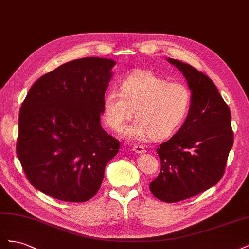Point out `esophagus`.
<instances>
[{
    "label": "esophagus",
    "instance_id": "esophagus-1",
    "mask_svg": "<svg viewBox=\"0 0 249 249\" xmlns=\"http://www.w3.org/2000/svg\"><path fill=\"white\" fill-rule=\"evenodd\" d=\"M132 150H133V152H135V153H137V154L145 153V148L143 147V146H141V145H134L132 147Z\"/></svg>",
    "mask_w": 249,
    "mask_h": 249
}]
</instances>
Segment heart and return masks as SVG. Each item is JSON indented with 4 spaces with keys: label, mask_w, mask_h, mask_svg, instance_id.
Here are the masks:
<instances>
[{
    "label": "heart",
    "mask_w": 249,
    "mask_h": 249,
    "mask_svg": "<svg viewBox=\"0 0 249 249\" xmlns=\"http://www.w3.org/2000/svg\"><path fill=\"white\" fill-rule=\"evenodd\" d=\"M192 95L180 83H169L152 71H140L124 78L119 92L111 90L102 103L103 120L118 132L127 119L137 118L126 125L123 136L141 140H161L175 134L189 114Z\"/></svg>",
    "instance_id": "obj_1"
}]
</instances>
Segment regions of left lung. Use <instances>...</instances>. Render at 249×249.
Instances as JSON below:
<instances>
[{"instance_id":"8db88e82","label":"left lung","mask_w":249,"mask_h":249,"mask_svg":"<svg viewBox=\"0 0 249 249\" xmlns=\"http://www.w3.org/2000/svg\"><path fill=\"white\" fill-rule=\"evenodd\" d=\"M183 73L192 95L189 114L180 129L157 148L161 171L149 184L165 202L190 198L219 182L233 134L231 111L216 85L190 64L167 58Z\"/></svg>"}]
</instances>
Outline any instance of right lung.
Masks as SVG:
<instances>
[{"label":"right lung","instance_id":"1","mask_svg":"<svg viewBox=\"0 0 249 249\" xmlns=\"http://www.w3.org/2000/svg\"><path fill=\"white\" fill-rule=\"evenodd\" d=\"M112 59L72 60L30 88L18 117L17 154L36 189L71 202L87 201L102 185L119 142L101 125Z\"/></svg>","mask_w":249,"mask_h":249}]
</instances>
